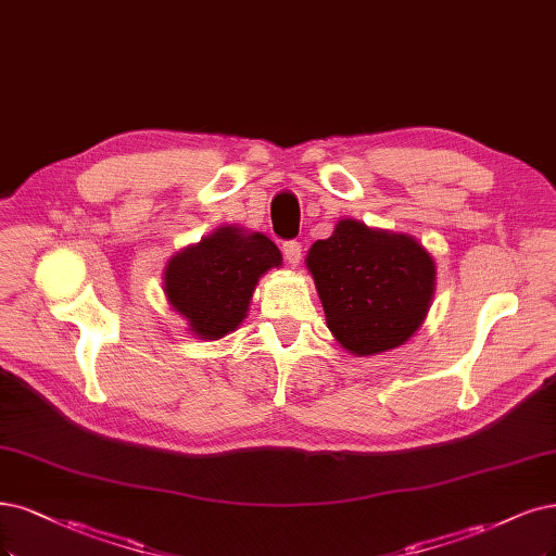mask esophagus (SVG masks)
<instances>
[{
  "label": "esophagus",
  "instance_id": "34e87169",
  "mask_svg": "<svg viewBox=\"0 0 556 556\" xmlns=\"http://www.w3.org/2000/svg\"><path fill=\"white\" fill-rule=\"evenodd\" d=\"M282 255L292 266H296L301 262V243L299 241H285L282 243Z\"/></svg>",
  "mask_w": 556,
  "mask_h": 556
}]
</instances>
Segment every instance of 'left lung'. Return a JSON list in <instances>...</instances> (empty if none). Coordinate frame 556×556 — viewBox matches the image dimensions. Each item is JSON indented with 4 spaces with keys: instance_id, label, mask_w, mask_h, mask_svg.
I'll use <instances>...</instances> for the list:
<instances>
[{
    "instance_id": "obj_1",
    "label": "left lung",
    "mask_w": 556,
    "mask_h": 556,
    "mask_svg": "<svg viewBox=\"0 0 556 556\" xmlns=\"http://www.w3.org/2000/svg\"><path fill=\"white\" fill-rule=\"evenodd\" d=\"M327 327L354 356L405 344L424 324L434 294V260L409 235L342 218L305 257Z\"/></svg>"
}]
</instances>
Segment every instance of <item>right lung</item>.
I'll list each match as a JSON object with an SVG mask.
<instances>
[{
	"mask_svg": "<svg viewBox=\"0 0 556 556\" xmlns=\"http://www.w3.org/2000/svg\"><path fill=\"white\" fill-rule=\"evenodd\" d=\"M278 245L260 232L227 225L172 257L163 274V290L188 331L218 340L235 331L248 315L257 280L280 266Z\"/></svg>",
	"mask_w": 556,
	"mask_h": 556,
	"instance_id": "1",
	"label": "right lung"
}]
</instances>
